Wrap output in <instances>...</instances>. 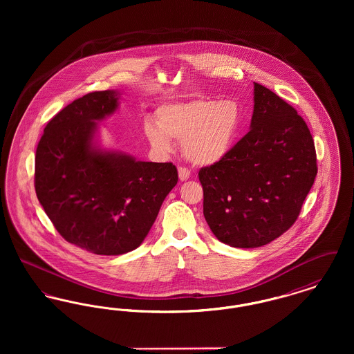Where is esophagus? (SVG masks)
<instances>
[{"mask_svg": "<svg viewBox=\"0 0 354 354\" xmlns=\"http://www.w3.org/2000/svg\"><path fill=\"white\" fill-rule=\"evenodd\" d=\"M178 172H179V179H180L182 182L187 180V179L189 178V175H191V171L188 169H185V167H179Z\"/></svg>", "mask_w": 354, "mask_h": 354, "instance_id": "34e87169", "label": "esophagus"}]
</instances>
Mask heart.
Returning a JSON list of instances; mask_svg holds the SVG:
<instances>
[{"label": "heart", "instance_id": "1", "mask_svg": "<svg viewBox=\"0 0 354 354\" xmlns=\"http://www.w3.org/2000/svg\"><path fill=\"white\" fill-rule=\"evenodd\" d=\"M241 123L243 111L235 100L196 98L159 107L156 124L146 123L145 135L158 152L169 153L172 140H178L191 163L211 166L234 149Z\"/></svg>", "mask_w": 354, "mask_h": 354}]
</instances>
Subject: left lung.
Wrapping results in <instances>:
<instances>
[{
	"mask_svg": "<svg viewBox=\"0 0 354 354\" xmlns=\"http://www.w3.org/2000/svg\"><path fill=\"white\" fill-rule=\"evenodd\" d=\"M251 130L218 163L199 171L203 214L236 248L266 245L288 231L317 175L310 131L297 111L254 84Z\"/></svg>",
	"mask_w": 354,
	"mask_h": 354,
	"instance_id": "8db88e82",
	"label": "left lung"
}]
</instances>
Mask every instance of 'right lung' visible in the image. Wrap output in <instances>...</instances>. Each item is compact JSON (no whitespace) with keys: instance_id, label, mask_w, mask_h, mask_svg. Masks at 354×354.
I'll list each match as a JSON object with an SVG mask.
<instances>
[{"instance_id":"obj_1","label":"right lung","mask_w":354,"mask_h":354,"mask_svg":"<svg viewBox=\"0 0 354 354\" xmlns=\"http://www.w3.org/2000/svg\"><path fill=\"white\" fill-rule=\"evenodd\" d=\"M117 90L71 102L46 124L35 151L34 187L55 230L95 254L138 248L178 183L172 163L139 162L94 142L98 123L118 109Z\"/></svg>"}]
</instances>
